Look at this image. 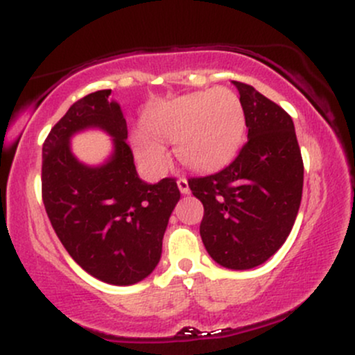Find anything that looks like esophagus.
<instances>
[{
  "mask_svg": "<svg viewBox=\"0 0 355 355\" xmlns=\"http://www.w3.org/2000/svg\"><path fill=\"white\" fill-rule=\"evenodd\" d=\"M177 185H178V189H180V191H182L183 195L190 193V187H189V182H187V178H183V177L178 178Z\"/></svg>",
  "mask_w": 355,
  "mask_h": 355,
  "instance_id": "obj_1",
  "label": "esophagus"
}]
</instances>
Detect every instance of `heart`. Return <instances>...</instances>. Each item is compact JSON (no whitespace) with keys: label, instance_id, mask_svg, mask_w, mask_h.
I'll use <instances>...</instances> for the list:
<instances>
[{"label":"heart","instance_id":"1","mask_svg":"<svg viewBox=\"0 0 355 355\" xmlns=\"http://www.w3.org/2000/svg\"><path fill=\"white\" fill-rule=\"evenodd\" d=\"M145 133H137L135 152L153 172L165 166L160 141L175 144L180 164L198 172L227 165L242 145L245 112L229 88L190 93L152 110L144 120Z\"/></svg>","mask_w":355,"mask_h":355}]
</instances>
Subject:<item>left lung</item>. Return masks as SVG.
Masks as SVG:
<instances>
[{
  "mask_svg": "<svg viewBox=\"0 0 355 355\" xmlns=\"http://www.w3.org/2000/svg\"><path fill=\"white\" fill-rule=\"evenodd\" d=\"M240 93L248 140L217 173L189 178L202 202V242L220 266L245 270L282 247L294 227L304 187V162L294 121L250 85Z\"/></svg>",
  "mask_w": 355,
  "mask_h": 355,
  "instance_id": "left-lung-1",
  "label": "left lung"
}]
</instances>
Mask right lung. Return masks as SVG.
Segmentation results:
<instances>
[{
  "label": "right lung",
  "mask_w": 355,
  "mask_h": 355,
  "mask_svg": "<svg viewBox=\"0 0 355 355\" xmlns=\"http://www.w3.org/2000/svg\"><path fill=\"white\" fill-rule=\"evenodd\" d=\"M112 89L71 105L43 144L42 197L51 227L78 266L101 282L132 285L153 272L172 210L180 200L177 180L141 182L126 144V121ZM100 125L114 137L116 153L103 167L81 166L69 137Z\"/></svg>",
  "instance_id": "1"
}]
</instances>
